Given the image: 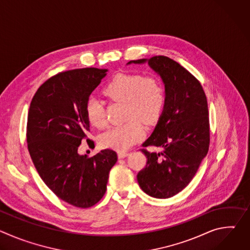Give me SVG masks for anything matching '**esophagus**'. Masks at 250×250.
<instances>
[{
    "instance_id": "1",
    "label": "esophagus",
    "mask_w": 250,
    "mask_h": 250,
    "mask_svg": "<svg viewBox=\"0 0 250 250\" xmlns=\"http://www.w3.org/2000/svg\"><path fill=\"white\" fill-rule=\"evenodd\" d=\"M128 155V152H125V151H119L118 152V156L119 158H125Z\"/></svg>"
}]
</instances>
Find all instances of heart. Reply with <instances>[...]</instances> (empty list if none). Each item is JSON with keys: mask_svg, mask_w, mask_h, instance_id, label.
<instances>
[{"mask_svg": "<svg viewBox=\"0 0 250 250\" xmlns=\"http://www.w3.org/2000/svg\"><path fill=\"white\" fill-rule=\"evenodd\" d=\"M104 94L112 101L125 104V117L128 121L111 127L100 138L102 146L120 151L131 147L144 135V126L137 119L153 123L160 116L165 101L163 85L153 75L119 74L104 87ZM86 116L95 127L103 128L106 125L104 104L94 97L86 103Z\"/></svg>", "mask_w": 250, "mask_h": 250, "instance_id": "obj_1", "label": "heart"}]
</instances>
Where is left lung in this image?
Here are the masks:
<instances>
[{
    "label": "left lung",
    "instance_id": "8db88e82",
    "mask_svg": "<svg viewBox=\"0 0 250 250\" xmlns=\"http://www.w3.org/2000/svg\"><path fill=\"white\" fill-rule=\"evenodd\" d=\"M148 65L165 86L163 112L142 146H156L159 153L140 149L147 158L137 174L141 190L157 199L181 192L193 179L209 146L208 110L201 83L179 63L166 56L131 60Z\"/></svg>",
    "mask_w": 250,
    "mask_h": 250
}]
</instances>
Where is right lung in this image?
Here are the masks:
<instances>
[{"label": "right lung", "instance_id": "right-lung-1", "mask_svg": "<svg viewBox=\"0 0 250 250\" xmlns=\"http://www.w3.org/2000/svg\"><path fill=\"white\" fill-rule=\"evenodd\" d=\"M106 71L91 67L58 73L39 88L28 110L26 141L34 167L59 199L77 208L103 198L118 160L112 149L93 157L78 153L90 131L86 103Z\"/></svg>", "mask_w": 250, "mask_h": 250}]
</instances>
